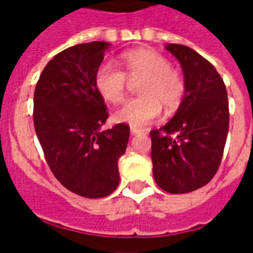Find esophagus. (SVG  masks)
<instances>
[{"label": "esophagus", "instance_id": "esophagus-1", "mask_svg": "<svg viewBox=\"0 0 253 253\" xmlns=\"http://www.w3.org/2000/svg\"><path fill=\"white\" fill-rule=\"evenodd\" d=\"M142 132V130H139V128H135V127H131V134H141Z\"/></svg>", "mask_w": 253, "mask_h": 253}]
</instances>
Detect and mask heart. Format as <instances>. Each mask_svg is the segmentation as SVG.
<instances>
[{"mask_svg":"<svg viewBox=\"0 0 253 253\" xmlns=\"http://www.w3.org/2000/svg\"><path fill=\"white\" fill-rule=\"evenodd\" d=\"M122 69L111 62L100 63L94 72V86L100 96L112 104L125 99L127 78L137 80L138 93L115 112V119L141 128L159 118L163 105L175 111L183 101L186 84L181 73L169 65L168 58L156 50L135 48L121 55Z\"/></svg>","mask_w":253,"mask_h":253,"instance_id":"b5f03b06","label":"heart"}]
</instances>
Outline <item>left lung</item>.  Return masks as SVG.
Wrapping results in <instances>:
<instances>
[{
	"instance_id": "obj_1",
	"label": "left lung",
	"mask_w": 253,
	"mask_h": 253,
	"mask_svg": "<svg viewBox=\"0 0 253 253\" xmlns=\"http://www.w3.org/2000/svg\"><path fill=\"white\" fill-rule=\"evenodd\" d=\"M180 62L186 92L165 126L150 131L153 176L169 194L206 186L217 173L229 130L226 86L215 67L195 50L168 44Z\"/></svg>"
}]
</instances>
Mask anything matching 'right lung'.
<instances>
[{
  "instance_id": "add662e5",
  "label": "right lung",
  "mask_w": 253,
  "mask_h": 253,
  "mask_svg": "<svg viewBox=\"0 0 253 253\" xmlns=\"http://www.w3.org/2000/svg\"><path fill=\"white\" fill-rule=\"evenodd\" d=\"M110 43L90 42L63 50L43 69L34 93V126L57 180L84 198H104L119 184L118 160L130 127L108 118L94 86V72Z\"/></svg>"
}]
</instances>
